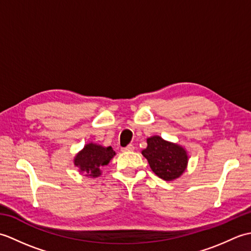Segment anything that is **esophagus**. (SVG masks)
I'll return each instance as SVG.
<instances>
[{"label": "esophagus", "mask_w": 251, "mask_h": 251, "mask_svg": "<svg viewBox=\"0 0 251 251\" xmlns=\"http://www.w3.org/2000/svg\"><path fill=\"white\" fill-rule=\"evenodd\" d=\"M135 150V147L132 145H128L126 148H123L122 151L123 152H129V151H134Z\"/></svg>", "instance_id": "1"}]
</instances>
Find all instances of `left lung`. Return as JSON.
I'll list each match as a JSON object with an SVG mask.
<instances>
[{
    "instance_id": "8db88e82",
    "label": "left lung",
    "mask_w": 251,
    "mask_h": 251,
    "mask_svg": "<svg viewBox=\"0 0 251 251\" xmlns=\"http://www.w3.org/2000/svg\"><path fill=\"white\" fill-rule=\"evenodd\" d=\"M147 148L141 153L157 177L173 181L182 176L189 163L188 151L182 146L164 140L159 136L147 138Z\"/></svg>"
}]
</instances>
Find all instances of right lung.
<instances>
[{
  "label": "right lung",
  "instance_id": "right-lung-1",
  "mask_svg": "<svg viewBox=\"0 0 251 251\" xmlns=\"http://www.w3.org/2000/svg\"><path fill=\"white\" fill-rule=\"evenodd\" d=\"M115 154L112 147H103L98 143L89 142L76 153L73 163L85 177L97 178L102 173L101 168L108 165Z\"/></svg>",
  "mask_w": 251,
  "mask_h": 251
}]
</instances>
